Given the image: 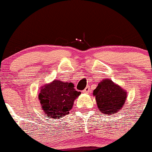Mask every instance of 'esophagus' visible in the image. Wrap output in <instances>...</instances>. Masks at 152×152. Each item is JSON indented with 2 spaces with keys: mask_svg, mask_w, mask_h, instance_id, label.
<instances>
[{
  "mask_svg": "<svg viewBox=\"0 0 152 152\" xmlns=\"http://www.w3.org/2000/svg\"><path fill=\"white\" fill-rule=\"evenodd\" d=\"M90 87H89V86H87V87H85V90H84L83 91H82V93H86V94H87V93H90Z\"/></svg>",
  "mask_w": 152,
  "mask_h": 152,
  "instance_id": "34e87169",
  "label": "esophagus"
}]
</instances>
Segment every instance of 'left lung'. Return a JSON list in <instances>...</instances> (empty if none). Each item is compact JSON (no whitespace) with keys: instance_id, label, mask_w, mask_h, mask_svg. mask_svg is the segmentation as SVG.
Instances as JSON below:
<instances>
[{"instance_id":"1","label":"left lung","mask_w":152,"mask_h":152,"mask_svg":"<svg viewBox=\"0 0 152 152\" xmlns=\"http://www.w3.org/2000/svg\"><path fill=\"white\" fill-rule=\"evenodd\" d=\"M93 94L99 111L110 115L123 108L127 97L126 90L108 79L101 81Z\"/></svg>"}]
</instances>
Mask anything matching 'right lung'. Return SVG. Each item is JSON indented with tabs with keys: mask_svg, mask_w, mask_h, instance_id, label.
Returning <instances> with one entry per match:
<instances>
[{
	"mask_svg": "<svg viewBox=\"0 0 152 152\" xmlns=\"http://www.w3.org/2000/svg\"><path fill=\"white\" fill-rule=\"evenodd\" d=\"M80 94L71 82L55 79L40 87L38 99L45 115L56 119L68 114Z\"/></svg>",
	"mask_w": 152,
	"mask_h": 152,
	"instance_id": "obj_1",
	"label": "right lung"
}]
</instances>
